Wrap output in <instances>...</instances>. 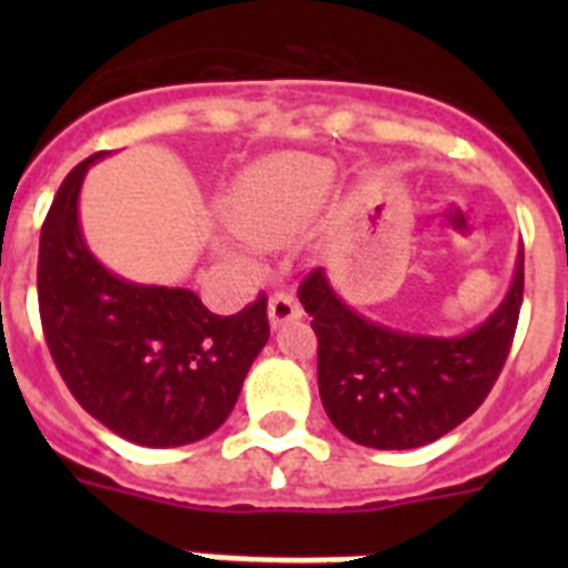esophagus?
Segmentation results:
<instances>
[{
	"mask_svg": "<svg viewBox=\"0 0 568 568\" xmlns=\"http://www.w3.org/2000/svg\"><path fill=\"white\" fill-rule=\"evenodd\" d=\"M267 318L273 329L284 327V324H290V321H298L301 318L298 301H295L290 293H275L267 304Z\"/></svg>",
	"mask_w": 568,
	"mask_h": 568,
	"instance_id": "obj_1",
	"label": "esophagus"
}]
</instances>
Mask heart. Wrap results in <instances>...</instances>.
<instances>
[{"mask_svg": "<svg viewBox=\"0 0 568 568\" xmlns=\"http://www.w3.org/2000/svg\"><path fill=\"white\" fill-rule=\"evenodd\" d=\"M333 162L310 153H275L241 170L222 195V222L239 239L275 247L293 239L333 187Z\"/></svg>", "mask_w": 568, "mask_h": 568, "instance_id": "b5f03b06", "label": "heart"}]
</instances>
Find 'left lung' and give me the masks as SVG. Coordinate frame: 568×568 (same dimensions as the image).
<instances>
[{
    "label": "left lung",
    "mask_w": 568,
    "mask_h": 568,
    "mask_svg": "<svg viewBox=\"0 0 568 568\" xmlns=\"http://www.w3.org/2000/svg\"><path fill=\"white\" fill-rule=\"evenodd\" d=\"M318 335V393L341 435L373 449H415L464 424L509 355L524 301V244L509 293L464 335H420L355 313L313 270L298 290Z\"/></svg>",
    "instance_id": "left-lung-1"
}]
</instances>
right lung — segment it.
<instances>
[{
  "instance_id": "1",
  "label": "right lung",
  "mask_w": 568,
  "mask_h": 568,
  "mask_svg": "<svg viewBox=\"0 0 568 568\" xmlns=\"http://www.w3.org/2000/svg\"><path fill=\"white\" fill-rule=\"evenodd\" d=\"M104 155L70 170L42 224L44 341L73 398L110 433L155 449L195 444L227 420L267 344V298L224 318L193 290L110 273L79 224L84 175Z\"/></svg>"
}]
</instances>
